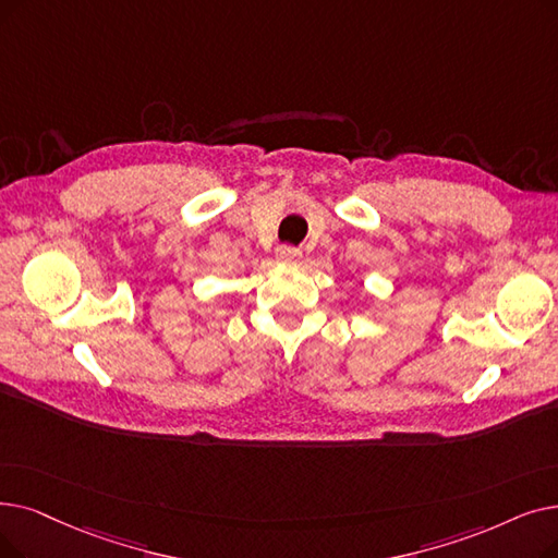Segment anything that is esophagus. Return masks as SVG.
<instances>
[{
	"instance_id": "esophagus-1",
	"label": "esophagus",
	"mask_w": 558,
	"mask_h": 558,
	"mask_svg": "<svg viewBox=\"0 0 558 558\" xmlns=\"http://www.w3.org/2000/svg\"><path fill=\"white\" fill-rule=\"evenodd\" d=\"M278 257L284 262H299L303 257V251L294 246H278Z\"/></svg>"
}]
</instances>
